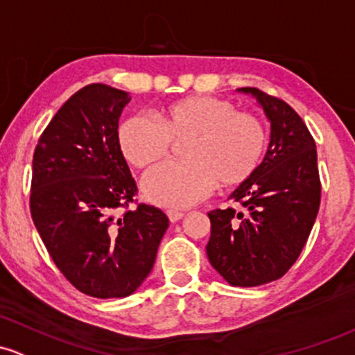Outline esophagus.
Instances as JSON below:
<instances>
[{"label": "esophagus", "instance_id": "1", "mask_svg": "<svg viewBox=\"0 0 355 355\" xmlns=\"http://www.w3.org/2000/svg\"><path fill=\"white\" fill-rule=\"evenodd\" d=\"M166 214H168V218H170L171 223H177V221H180L182 218H184L185 212L184 211H177V209H168Z\"/></svg>", "mask_w": 355, "mask_h": 355}]
</instances>
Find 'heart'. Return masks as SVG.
I'll return each instance as SVG.
<instances>
[{"instance_id":"1","label":"heart","mask_w":355,"mask_h":355,"mask_svg":"<svg viewBox=\"0 0 355 355\" xmlns=\"http://www.w3.org/2000/svg\"><path fill=\"white\" fill-rule=\"evenodd\" d=\"M159 124L132 115L119 128V146L136 168H148L184 141L182 163H163L146 175L143 192L165 207H189L219 185L236 187L255 175L266 156L267 130L259 117L236 112L231 102L193 95L159 109Z\"/></svg>"}]
</instances>
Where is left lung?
<instances>
[{
    "mask_svg": "<svg viewBox=\"0 0 355 355\" xmlns=\"http://www.w3.org/2000/svg\"><path fill=\"white\" fill-rule=\"evenodd\" d=\"M252 95L270 122L267 153L250 180L230 196L240 202L209 212L207 259L231 286L255 287L282 277L300 257L320 207L316 144L284 100L257 88Z\"/></svg>",
    "mask_w": 355,
    "mask_h": 355,
    "instance_id": "8db88e82",
    "label": "left lung"
}]
</instances>
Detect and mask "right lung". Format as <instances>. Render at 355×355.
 <instances>
[{
    "label": "right lung",
    "mask_w": 355,
    "mask_h": 355,
    "mask_svg": "<svg viewBox=\"0 0 355 355\" xmlns=\"http://www.w3.org/2000/svg\"><path fill=\"white\" fill-rule=\"evenodd\" d=\"M128 92L93 83L58 110L32 162L30 212L51 259L88 296L125 297L155 266L168 218L139 204L117 216L137 192L119 146Z\"/></svg>",
    "instance_id": "obj_1"
}]
</instances>
